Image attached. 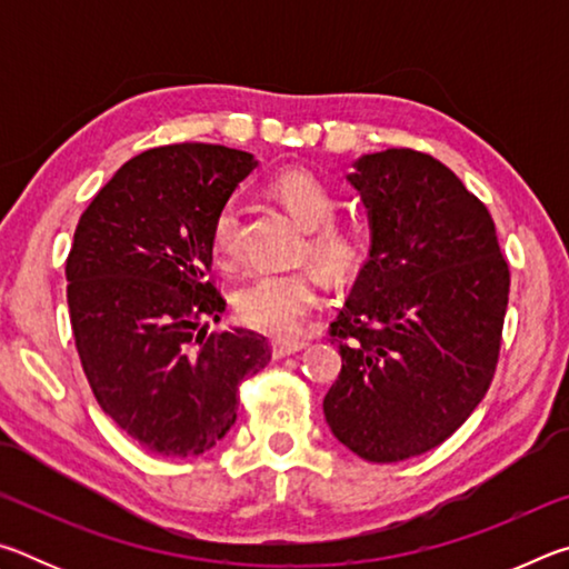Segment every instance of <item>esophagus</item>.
<instances>
[{"instance_id": "esophagus-1", "label": "esophagus", "mask_w": 569, "mask_h": 569, "mask_svg": "<svg viewBox=\"0 0 569 569\" xmlns=\"http://www.w3.org/2000/svg\"><path fill=\"white\" fill-rule=\"evenodd\" d=\"M301 349H306V341H301V339H276L273 341V356H276V359H283V356L298 353Z\"/></svg>"}]
</instances>
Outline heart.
Wrapping results in <instances>:
<instances>
[{"mask_svg":"<svg viewBox=\"0 0 569 569\" xmlns=\"http://www.w3.org/2000/svg\"><path fill=\"white\" fill-rule=\"evenodd\" d=\"M271 196L306 228V250L336 281L359 271L366 240L359 228L333 220L336 196L321 178L306 170H286L271 180ZM213 253L223 266L238 258V208L220 206L210 226ZM321 296V276L313 266H298L281 273H258L240 286L236 311L253 329L293 333Z\"/></svg>","mask_w":569,"mask_h":569,"instance_id":"1","label":"heart"}]
</instances>
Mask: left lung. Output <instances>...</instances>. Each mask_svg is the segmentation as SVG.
Listing matches in <instances>:
<instances>
[{
  "instance_id": "1",
  "label": "left lung",
  "mask_w": 569,
  "mask_h": 569,
  "mask_svg": "<svg viewBox=\"0 0 569 569\" xmlns=\"http://www.w3.org/2000/svg\"><path fill=\"white\" fill-rule=\"evenodd\" d=\"M369 216V258L331 323L341 373L326 423L366 461L439 447L492 383L509 298L495 220L437 158L389 148L346 176Z\"/></svg>"
}]
</instances>
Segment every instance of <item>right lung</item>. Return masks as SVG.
<instances>
[{
	"mask_svg": "<svg viewBox=\"0 0 569 569\" xmlns=\"http://www.w3.org/2000/svg\"><path fill=\"white\" fill-rule=\"evenodd\" d=\"M256 166L206 142L152 148L77 223L67 258L77 353L102 411L152 455L213 449L236 423L240 381L271 361L261 333L199 329L226 311L208 281L210 226Z\"/></svg>",
	"mask_w": 569,
	"mask_h": 569,
	"instance_id": "1",
	"label": "right lung"
}]
</instances>
